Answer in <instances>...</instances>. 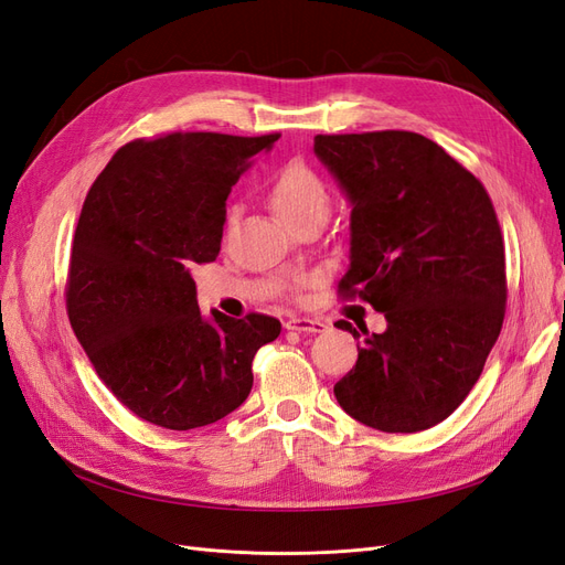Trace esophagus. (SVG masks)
I'll return each instance as SVG.
<instances>
[{"label": "esophagus", "instance_id": "esophagus-1", "mask_svg": "<svg viewBox=\"0 0 565 565\" xmlns=\"http://www.w3.org/2000/svg\"><path fill=\"white\" fill-rule=\"evenodd\" d=\"M287 330H295V332H324V324L322 320H313V318H289L285 322Z\"/></svg>", "mask_w": 565, "mask_h": 565}]
</instances>
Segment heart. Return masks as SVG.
Instances as JSON below:
<instances>
[{"instance_id":"heart-1","label":"heart","mask_w":565,"mask_h":565,"mask_svg":"<svg viewBox=\"0 0 565 565\" xmlns=\"http://www.w3.org/2000/svg\"><path fill=\"white\" fill-rule=\"evenodd\" d=\"M268 202L292 228H301L311 218H328L332 207L330 188L303 162H289L268 183ZM237 221V207H228L224 214V237L231 235ZM313 282V273L297 270L278 280L282 292L299 297Z\"/></svg>"}]
</instances>
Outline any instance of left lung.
<instances>
[{"label": "left lung", "instance_id": "obj_1", "mask_svg": "<svg viewBox=\"0 0 565 565\" xmlns=\"http://www.w3.org/2000/svg\"><path fill=\"white\" fill-rule=\"evenodd\" d=\"M316 156L344 185L351 266L341 301L386 318L334 384L353 419L415 434L448 419L469 396L507 311L504 237L486 185L415 131L318 134ZM337 328L361 337L351 322Z\"/></svg>", "mask_w": 565, "mask_h": 565}]
</instances>
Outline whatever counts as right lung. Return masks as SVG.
<instances>
[{
	"mask_svg": "<svg viewBox=\"0 0 565 565\" xmlns=\"http://www.w3.org/2000/svg\"><path fill=\"white\" fill-rule=\"evenodd\" d=\"M280 134L172 131L119 148L92 183L73 237L65 311L113 396L172 431L218 422L252 391L266 313L204 320L191 270L216 262L226 198Z\"/></svg>",
	"mask_w": 565,
	"mask_h": 565,
	"instance_id": "obj_1",
	"label": "right lung"
}]
</instances>
